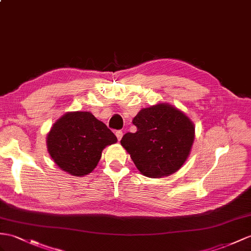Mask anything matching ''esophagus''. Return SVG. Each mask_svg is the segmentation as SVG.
Returning a JSON list of instances; mask_svg holds the SVG:
<instances>
[{"label": "esophagus", "mask_w": 251, "mask_h": 251, "mask_svg": "<svg viewBox=\"0 0 251 251\" xmlns=\"http://www.w3.org/2000/svg\"><path fill=\"white\" fill-rule=\"evenodd\" d=\"M116 136H117L118 140L120 142L121 138H122V136H124V133H122V131H116Z\"/></svg>", "instance_id": "1"}]
</instances>
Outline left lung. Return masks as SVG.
I'll use <instances>...</instances> for the list:
<instances>
[{
  "label": "left lung",
  "instance_id": "left-lung-1",
  "mask_svg": "<svg viewBox=\"0 0 251 251\" xmlns=\"http://www.w3.org/2000/svg\"><path fill=\"white\" fill-rule=\"evenodd\" d=\"M132 122L137 131L125 134L120 143L140 174L163 178L178 172L191 153L194 122L168 103L140 109Z\"/></svg>",
  "mask_w": 251,
  "mask_h": 251
}]
</instances>
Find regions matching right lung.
I'll list each match as a JSON object with an SVG mask.
<instances>
[{
  "label": "right lung",
  "instance_id": "right-lung-1",
  "mask_svg": "<svg viewBox=\"0 0 251 251\" xmlns=\"http://www.w3.org/2000/svg\"><path fill=\"white\" fill-rule=\"evenodd\" d=\"M117 143L115 134L90 112H68L47 135L48 152L57 166L75 176L90 174L105 147Z\"/></svg>",
  "mask_w": 251,
  "mask_h": 251
}]
</instances>
